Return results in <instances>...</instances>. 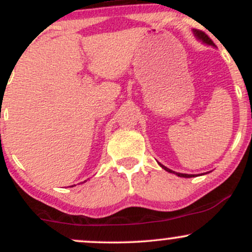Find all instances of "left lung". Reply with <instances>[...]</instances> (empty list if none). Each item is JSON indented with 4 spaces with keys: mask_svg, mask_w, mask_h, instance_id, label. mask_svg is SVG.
Segmentation results:
<instances>
[{
    "mask_svg": "<svg viewBox=\"0 0 252 252\" xmlns=\"http://www.w3.org/2000/svg\"><path fill=\"white\" fill-rule=\"evenodd\" d=\"M193 33H194V35H195V37L198 40H201L202 42L204 43H206V45H210V46H213V47H215V43H213V41L212 40L210 39V36L207 35V34H205L204 32L202 31H199V30H193ZM160 164L161 167H162V168L164 169V170H167V172H169V173H174V174H176L178 176H181V178H193V176H194V174H182V173H176V172H174V170H172V169H169V168H167V167H164V166H162V164L161 163H158Z\"/></svg>",
    "mask_w": 252,
    "mask_h": 252,
    "instance_id": "left-lung-1",
    "label": "left lung"
}]
</instances>
